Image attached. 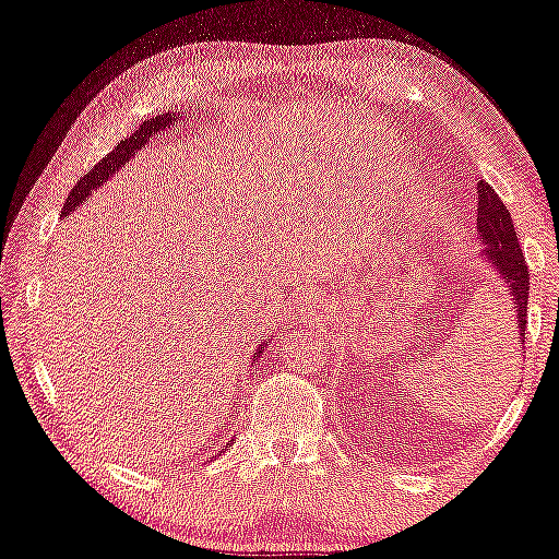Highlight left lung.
Wrapping results in <instances>:
<instances>
[{"label":"left lung","mask_w":559,"mask_h":559,"mask_svg":"<svg viewBox=\"0 0 559 559\" xmlns=\"http://www.w3.org/2000/svg\"><path fill=\"white\" fill-rule=\"evenodd\" d=\"M479 241L484 247L481 258L492 265L497 278L508 288L510 299L515 309V328L518 338L526 335V307H528V265L523 258L521 245H518L513 218H510L508 207L497 198V192L489 185L479 181Z\"/></svg>","instance_id":"left-lung-1"}]
</instances>
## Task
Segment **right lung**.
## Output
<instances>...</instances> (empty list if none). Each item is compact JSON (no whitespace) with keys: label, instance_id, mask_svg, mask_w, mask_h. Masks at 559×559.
Segmentation results:
<instances>
[{"label":"right lung","instance_id":"1","mask_svg":"<svg viewBox=\"0 0 559 559\" xmlns=\"http://www.w3.org/2000/svg\"><path fill=\"white\" fill-rule=\"evenodd\" d=\"M179 122H185V117H179L177 111H171V114H158L156 119H147V122L140 124L138 130H134L132 134H127L122 143L114 147L111 153H106V156L100 158L98 164L93 166V169L87 171L85 177L80 179L75 187H72L70 198H67V203H64L62 218H70V213H75L78 207L85 203V198H91V194L96 192L98 187H104L106 181H109V179L114 177V174H119V169H122L124 164H130V160L134 158V153L143 151V147H145L147 143H151L153 138H158L160 132L171 130V127L179 124ZM273 338H275V335H273ZM273 338H262V341H260L258 348H254V354H252V365H254V356H262V352H265V348L271 346ZM228 445H231V442H226V448H228Z\"/></svg>","mask_w":559,"mask_h":559}]
</instances>
